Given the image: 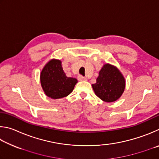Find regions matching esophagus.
Instances as JSON below:
<instances>
[{"label":"esophagus","instance_id":"obj_1","mask_svg":"<svg viewBox=\"0 0 159 159\" xmlns=\"http://www.w3.org/2000/svg\"><path fill=\"white\" fill-rule=\"evenodd\" d=\"M78 80H80V81H86L87 80V78H86L85 77H83L82 75H78Z\"/></svg>","mask_w":159,"mask_h":159}]
</instances>
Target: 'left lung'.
<instances>
[{
	"mask_svg": "<svg viewBox=\"0 0 159 159\" xmlns=\"http://www.w3.org/2000/svg\"><path fill=\"white\" fill-rule=\"evenodd\" d=\"M92 87L96 95L102 101L114 102L123 93L125 80L117 68L110 64H105L99 72L96 83L92 84Z\"/></svg>",
	"mask_w": 159,
	"mask_h": 159,
	"instance_id": "obj_1",
	"label": "left lung"
}]
</instances>
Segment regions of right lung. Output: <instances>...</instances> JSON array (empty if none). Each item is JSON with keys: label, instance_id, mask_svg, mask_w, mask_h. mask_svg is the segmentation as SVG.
Masks as SVG:
<instances>
[{"label": "right lung", "instance_id": "1", "mask_svg": "<svg viewBox=\"0 0 159 159\" xmlns=\"http://www.w3.org/2000/svg\"><path fill=\"white\" fill-rule=\"evenodd\" d=\"M42 87L46 95L53 99L68 96L77 82V79L68 77L64 72L61 61L52 59L46 64L40 73Z\"/></svg>", "mask_w": 159, "mask_h": 159}]
</instances>
